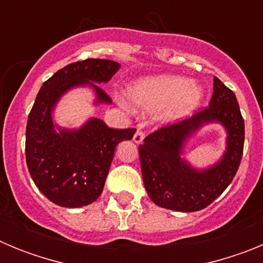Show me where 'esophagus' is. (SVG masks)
I'll return each instance as SVG.
<instances>
[{"mask_svg": "<svg viewBox=\"0 0 263 263\" xmlns=\"http://www.w3.org/2000/svg\"><path fill=\"white\" fill-rule=\"evenodd\" d=\"M143 138H145V133H143V132L141 129L137 130L136 134H134V137H133L134 142H136V143H141L143 141Z\"/></svg>", "mask_w": 263, "mask_h": 263, "instance_id": "esophagus-1", "label": "esophagus"}]
</instances>
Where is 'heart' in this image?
I'll return each instance as SVG.
<instances>
[{
    "label": "heart",
    "instance_id": "b5f03b06",
    "mask_svg": "<svg viewBox=\"0 0 263 263\" xmlns=\"http://www.w3.org/2000/svg\"><path fill=\"white\" fill-rule=\"evenodd\" d=\"M130 100L143 110L167 108V118L176 120L190 115L200 103L201 90L180 76H157L141 80L129 90Z\"/></svg>",
    "mask_w": 263,
    "mask_h": 263
}]
</instances>
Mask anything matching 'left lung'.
<instances>
[{
	"instance_id": "obj_1",
	"label": "left lung",
	"mask_w": 263,
	"mask_h": 263,
	"mask_svg": "<svg viewBox=\"0 0 263 263\" xmlns=\"http://www.w3.org/2000/svg\"><path fill=\"white\" fill-rule=\"evenodd\" d=\"M218 122L227 130V150L215 166L196 170L180 157L182 145L199 127ZM245 124L236 95L213 78L210 106L192 117L166 125L148 134L139 145L143 184L157 205L178 212L206 208L231 184L241 163Z\"/></svg>"
}]
</instances>
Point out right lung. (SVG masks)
<instances>
[{"label":"right lung","mask_w":263,"mask_h":263,"mask_svg":"<svg viewBox=\"0 0 263 263\" xmlns=\"http://www.w3.org/2000/svg\"><path fill=\"white\" fill-rule=\"evenodd\" d=\"M118 69L113 60L85 59L59 69L41 87L27 118L26 163L39 191L57 205L93 203L103 192L116 146L133 138L136 129H111L99 118L79 130L60 129L53 125V108L66 92L81 85L93 88L96 104L111 103L94 83H106Z\"/></svg>","instance_id":"1"}]
</instances>
